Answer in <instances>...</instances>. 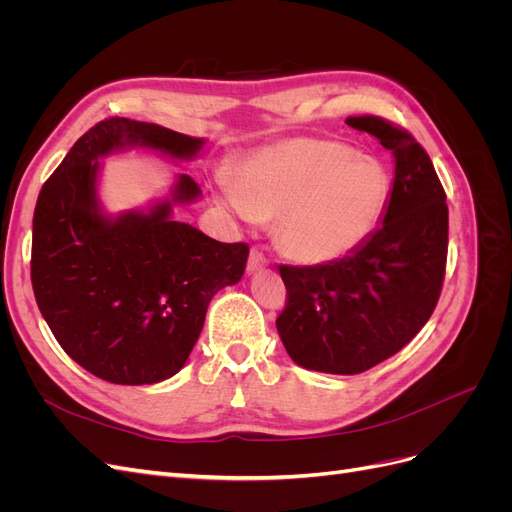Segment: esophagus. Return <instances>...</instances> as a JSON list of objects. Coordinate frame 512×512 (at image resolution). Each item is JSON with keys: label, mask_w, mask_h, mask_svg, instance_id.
<instances>
[{"label": "esophagus", "mask_w": 512, "mask_h": 512, "mask_svg": "<svg viewBox=\"0 0 512 512\" xmlns=\"http://www.w3.org/2000/svg\"><path fill=\"white\" fill-rule=\"evenodd\" d=\"M269 265V258L267 254L260 250V247H252L250 252V258H247V271H258L262 267Z\"/></svg>", "instance_id": "esophagus-1"}]
</instances>
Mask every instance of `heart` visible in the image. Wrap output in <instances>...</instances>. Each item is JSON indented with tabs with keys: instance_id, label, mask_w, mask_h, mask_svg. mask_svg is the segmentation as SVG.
Listing matches in <instances>:
<instances>
[{
	"instance_id": "heart-1",
	"label": "heart",
	"mask_w": 512,
	"mask_h": 512,
	"mask_svg": "<svg viewBox=\"0 0 512 512\" xmlns=\"http://www.w3.org/2000/svg\"><path fill=\"white\" fill-rule=\"evenodd\" d=\"M389 192V175L371 156L331 141L294 138L256 153L222 196L243 218H277V241L290 258L329 265L374 235Z\"/></svg>"
}]
</instances>
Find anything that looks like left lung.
<instances>
[{
  "label": "left lung",
  "instance_id": "1",
  "mask_svg": "<svg viewBox=\"0 0 512 512\" xmlns=\"http://www.w3.org/2000/svg\"><path fill=\"white\" fill-rule=\"evenodd\" d=\"M395 156L382 226L350 256L280 265L286 305L277 333L290 359L324 374H361L404 348L438 305L448 252V205L423 145L378 115L348 117Z\"/></svg>",
  "mask_w": 512,
  "mask_h": 512
}]
</instances>
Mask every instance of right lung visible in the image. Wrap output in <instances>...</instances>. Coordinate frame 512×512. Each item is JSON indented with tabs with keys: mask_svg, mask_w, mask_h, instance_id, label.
Listing matches in <instances>:
<instances>
[{
	"mask_svg": "<svg viewBox=\"0 0 512 512\" xmlns=\"http://www.w3.org/2000/svg\"><path fill=\"white\" fill-rule=\"evenodd\" d=\"M123 145L192 158L203 141L128 117L89 128L40 190L32 286L72 361L113 384H153L188 361L211 297L241 280L250 245L170 220V203L106 220L96 200L98 158ZM198 192L181 175L175 203Z\"/></svg>",
	"mask_w": 512,
	"mask_h": 512,
	"instance_id": "1",
	"label": "right lung"
}]
</instances>
